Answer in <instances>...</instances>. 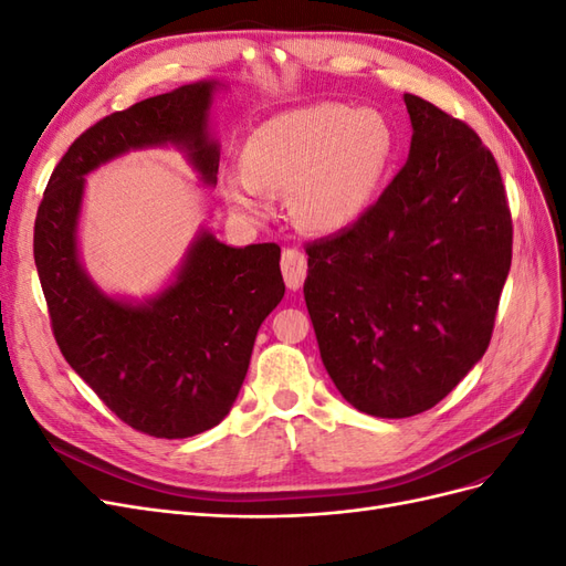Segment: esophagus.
Returning <instances> with one entry per match:
<instances>
[{"label": "esophagus", "mask_w": 566, "mask_h": 566, "mask_svg": "<svg viewBox=\"0 0 566 566\" xmlns=\"http://www.w3.org/2000/svg\"><path fill=\"white\" fill-rule=\"evenodd\" d=\"M281 271L290 290H300L306 276V256L297 248H285L281 256Z\"/></svg>", "instance_id": "esophagus-1"}]
</instances>
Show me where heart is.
Wrapping results in <instances>:
<instances>
[{
    "instance_id": "obj_1",
    "label": "heart",
    "mask_w": 566,
    "mask_h": 566,
    "mask_svg": "<svg viewBox=\"0 0 566 566\" xmlns=\"http://www.w3.org/2000/svg\"><path fill=\"white\" fill-rule=\"evenodd\" d=\"M391 156V129L370 108L316 104L266 119L245 142L241 172L224 196L248 214L266 210L264 191H290V210L310 231H337L364 214Z\"/></svg>"
}]
</instances>
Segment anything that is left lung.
<instances>
[{"label":"left lung","instance_id":"left-lung-1","mask_svg":"<svg viewBox=\"0 0 566 566\" xmlns=\"http://www.w3.org/2000/svg\"><path fill=\"white\" fill-rule=\"evenodd\" d=\"M410 153L352 227L306 243L304 302L354 408L410 418L484 356L512 262L501 169L479 134L406 94Z\"/></svg>","mask_w":566,"mask_h":566}]
</instances>
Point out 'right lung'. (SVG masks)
<instances>
[{"label": "right lung", "mask_w": 566, "mask_h": 566, "mask_svg": "<svg viewBox=\"0 0 566 566\" xmlns=\"http://www.w3.org/2000/svg\"><path fill=\"white\" fill-rule=\"evenodd\" d=\"M214 82L117 111L82 132L49 177L35 217V264L65 361L132 430L186 439L219 424L241 391L256 331L283 300L281 248H229L202 233L177 281L146 304L106 297L77 262L84 175L129 148L179 144L202 181L219 150L205 123Z\"/></svg>", "instance_id": "obj_1"}]
</instances>
